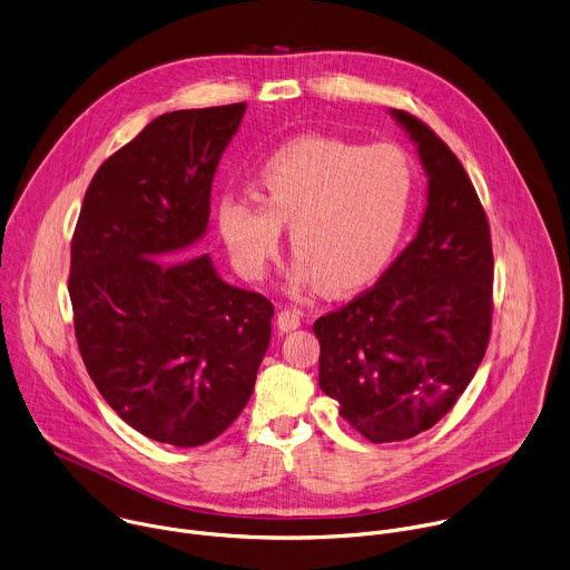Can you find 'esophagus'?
I'll return each instance as SVG.
<instances>
[{
  "mask_svg": "<svg viewBox=\"0 0 570 570\" xmlns=\"http://www.w3.org/2000/svg\"><path fill=\"white\" fill-rule=\"evenodd\" d=\"M301 321H303V312L292 309V307L281 309V314H278V327H281L283 332H292V330H296V327L301 325Z\"/></svg>",
  "mask_w": 570,
  "mask_h": 570,
  "instance_id": "34e87169",
  "label": "esophagus"
}]
</instances>
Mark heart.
Masks as SVG:
<instances>
[{"label":"heart","instance_id":"heart-1","mask_svg":"<svg viewBox=\"0 0 570 570\" xmlns=\"http://www.w3.org/2000/svg\"><path fill=\"white\" fill-rule=\"evenodd\" d=\"M395 158L403 168L400 174ZM263 199L226 195L219 234L240 269L261 278L289 226L296 289L353 292L393 258L413 199V173L393 146L362 148L330 137H301L261 166Z\"/></svg>","mask_w":570,"mask_h":570}]
</instances>
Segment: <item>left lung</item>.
Returning <instances> with one entry per match:
<instances>
[{"label":"left lung","instance_id":"1","mask_svg":"<svg viewBox=\"0 0 570 570\" xmlns=\"http://www.w3.org/2000/svg\"><path fill=\"white\" fill-rule=\"evenodd\" d=\"M391 114L429 175L417 236L371 289L314 323L318 386L371 442L409 440L444 417L492 332L494 256L476 188L426 124Z\"/></svg>","mask_w":570,"mask_h":570}]
</instances>
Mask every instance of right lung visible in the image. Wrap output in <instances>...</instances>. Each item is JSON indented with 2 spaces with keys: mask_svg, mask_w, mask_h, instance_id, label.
I'll list each match as a JSON object with an SVG mask.
<instances>
[{
  "mask_svg": "<svg viewBox=\"0 0 570 570\" xmlns=\"http://www.w3.org/2000/svg\"><path fill=\"white\" fill-rule=\"evenodd\" d=\"M247 102L168 111L96 170L71 238L78 351L105 402L175 446L217 438L252 397L274 305L190 254Z\"/></svg>",
  "mask_w": 570,
  "mask_h": 570,
  "instance_id": "right-lung-1",
  "label": "right lung"
}]
</instances>
